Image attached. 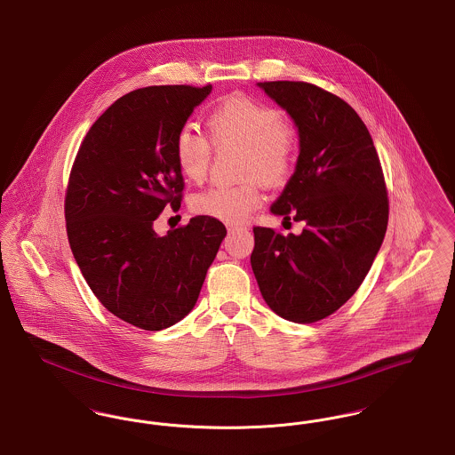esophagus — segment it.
I'll list each match as a JSON object with an SVG mask.
<instances>
[{
    "label": "esophagus",
    "instance_id": "esophagus-1",
    "mask_svg": "<svg viewBox=\"0 0 455 455\" xmlns=\"http://www.w3.org/2000/svg\"><path fill=\"white\" fill-rule=\"evenodd\" d=\"M243 228H245V227H242V225H230V227H228V232H230V234H234V232L243 230Z\"/></svg>",
    "mask_w": 455,
    "mask_h": 455
}]
</instances>
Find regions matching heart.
<instances>
[{
    "mask_svg": "<svg viewBox=\"0 0 455 455\" xmlns=\"http://www.w3.org/2000/svg\"><path fill=\"white\" fill-rule=\"evenodd\" d=\"M208 128L218 147H242V172L245 175L258 173L266 182L276 184L290 172L295 138L276 108L243 95L227 97L210 112ZM212 153V141L196 128L184 126L177 132L173 155L179 171L188 180L201 182L206 177ZM260 199L259 179L251 175L234 186H212L196 196L193 206L204 217L237 223L259 206Z\"/></svg>",
    "mask_w": 455,
    "mask_h": 455,
    "instance_id": "b5f03b06",
    "label": "heart"
}]
</instances>
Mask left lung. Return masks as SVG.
<instances>
[{
	"mask_svg": "<svg viewBox=\"0 0 455 455\" xmlns=\"http://www.w3.org/2000/svg\"><path fill=\"white\" fill-rule=\"evenodd\" d=\"M293 119L300 153L271 213L300 235L254 227L251 266L280 317L310 324L334 314L367 276L387 230L389 201L367 126L347 102L305 82L258 84Z\"/></svg>",
	"mask_w": 455,
	"mask_h": 455,
	"instance_id": "8db88e82",
	"label": "left lung"
}]
</instances>
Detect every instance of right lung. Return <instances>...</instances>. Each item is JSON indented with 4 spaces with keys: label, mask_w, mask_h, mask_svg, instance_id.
<instances>
[{
    "label": "right lung",
    "mask_w": 455,
    "mask_h": 455,
    "mask_svg": "<svg viewBox=\"0 0 455 455\" xmlns=\"http://www.w3.org/2000/svg\"><path fill=\"white\" fill-rule=\"evenodd\" d=\"M189 85L132 90L93 123L75 158L66 232L90 290L110 314L160 331L195 308L227 228L195 217L160 237L153 221L180 206L173 143L212 92Z\"/></svg>",
    "instance_id": "add662e5"
}]
</instances>
